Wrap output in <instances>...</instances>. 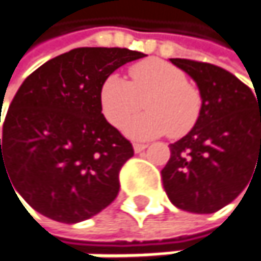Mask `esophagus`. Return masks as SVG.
I'll return each mask as SVG.
<instances>
[{
	"label": "esophagus",
	"mask_w": 261,
	"mask_h": 261,
	"mask_svg": "<svg viewBox=\"0 0 261 261\" xmlns=\"http://www.w3.org/2000/svg\"><path fill=\"white\" fill-rule=\"evenodd\" d=\"M148 145L145 143H133V148H134V152H142Z\"/></svg>",
	"instance_id": "obj_1"
}]
</instances>
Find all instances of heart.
<instances>
[{"mask_svg":"<svg viewBox=\"0 0 261 261\" xmlns=\"http://www.w3.org/2000/svg\"><path fill=\"white\" fill-rule=\"evenodd\" d=\"M131 81L110 74L99 89V104L104 118L113 127H121L140 110L143 115L130 119L124 131L134 139H151L163 134L180 137L198 121L201 95L187 83L181 69L159 59H148L130 68Z\"/></svg>","mask_w":261,"mask_h":261,"instance_id":"obj_1","label":"heart"}]
</instances>
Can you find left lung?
Here are the masks:
<instances>
[{"instance_id": "8db88e82", "label": "left lung", "mask_w": 261, "mask_h": 261, "mask_svg": "<svg viewBox=\"0 0 261 261\" xmlns=\"http://www.w3.org/2000/svg\"><path fill=\"white\" fill-rule=\"evenodd\" d=\"M169 60L196 83L201 112L193 128L169 145L163 187L175 207L215 213L239 196L261 166V99L219 66Z\"/></svg>"}]
</instances>
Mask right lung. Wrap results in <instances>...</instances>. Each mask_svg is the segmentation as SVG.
I'll list each match as a JSON object with an SVG mask.
<instances>
[{"label":"right lung","instance_id":"add662e5","mask_svg":"<svg viewBox=\"0 0 261 261\" xmlns=\"http://www.w3.org/2000/svg\"><path fill=\"white\" fill-rule=\"evenodd\" d=\"M142 57L127 48H77L43 63L18 89L3 125L0 178L10 177L40 215L77 224L116 198L119 171L134 151L101 113L99 89Z\"/></svg>","mask_w":261,"mask_h":261}]
</instances>
